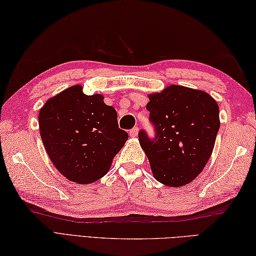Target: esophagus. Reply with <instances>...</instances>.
Masks as SVG:
<instances>
[{
    "instance_id": "1",
    "label": "esophagus",
    "mask_w": 256,
    "mask_h": 256,
    "mask_svg": "<svg viewBox=\"0 0 256 256\" xmlns=\"http://www.w3.org/2000/svg\"><path fill=\"white\" fill-rule=\"evenodd\" d=\"M138 134H139V128L138 127H134L129 132V134H130V136H132V138H136V136H138Z\"/></svg>"
}]
</instances>
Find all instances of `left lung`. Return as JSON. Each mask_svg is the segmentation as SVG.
Returning <instances> with one entry per match:
<instances>
[{"mask_svg":"<svg viewBox=\"0 0 256 256\" xmlns=\"http://www.w3.org/2000/svg\"><path fill=\"white\" fill-rule=\"evenodd\" d=\"M146 110L154 124L150 139L139 141L154 178L168 186L190 184L208 162L220 130V108L208 93L172 84L148 96Z\"/></svg>","mask_w":256,"mask_h":256,"instance_id":"left-lung-1","label":"left lung"}]
</instances>
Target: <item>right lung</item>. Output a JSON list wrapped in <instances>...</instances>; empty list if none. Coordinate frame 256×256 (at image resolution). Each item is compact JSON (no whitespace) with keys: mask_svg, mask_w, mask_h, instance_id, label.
I'll return each instance as SVG.
<instances>
[{"mask_svg":"<svg viewBox=\"0 0 256 256\" xmlns=\"http://www.w3.org/2000/svg\"><path fill=\"white\" fill-rule=\"evenodd\" d=\"M80 84L48 100L39 113L41 139L50 160L70 182H94L108 172L128 134L118 128L114 108Z\"/></svg>","mask_w":256,"mask_h":256,"instance_id":"1","label":"right lung"}]
</instances>
